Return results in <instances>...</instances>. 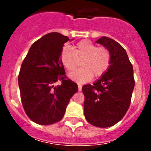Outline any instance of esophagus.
<instances>
[{"instance_id": "esophagus-1", "label": "esophagus", "mask_w": 151, "mask_h": 151, "mask_svg": "<svg viewBox=\"0 0 151 151\" xmlns=\"http://www.w3.org/2000/svg\"><path fill=\"white\" fill-rule=\"evenodd\" d=\"M82 91V85L80 84H78V91Z\"/></svg>"}]
</instances>
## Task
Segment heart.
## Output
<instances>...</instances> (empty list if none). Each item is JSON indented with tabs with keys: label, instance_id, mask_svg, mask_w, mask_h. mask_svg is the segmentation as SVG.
Listing matches in <instances>:
<instances>
[{
	"label": "heart",
	"instance_id": "1",
	"mask_svg": "<svg viewBox=\"0 0 151 151\" xmlns=\"http://www.w3.org/2000/svg\"><path fill=\"white\" fill-rule=\"evenodd\" d=\"M60 59L66 70L71 71L78 66L80 61L82 68L69 74V77L78 83H86L92 79L102 77L108 71L112 63V53L105 47H99L89 40H82L71 50L64 47Z\"/></svg>",
	"mask_w": 151,
	"mask_h": 151
}]
</instances>
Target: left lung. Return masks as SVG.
<instances>
[{
	"label": "left lung",
	"mask_w": 151,
	"mask_h": 151,
	"mask_svg": "<svg viewBox=\"0 0 151 151\" xmlns=\"http://www.w3.org/2000/svg\"><path fill=\"white\" fill-rule=\"evenodd\" d=\"M96 42L110 50L112 63L100 80L83 86L84 115L93 126L110 127L122 119L130 106L135 84L134 70L126 50L118 42L105 36Z\"/></svg>",
	"instance_id": "1"
}]
</instances>
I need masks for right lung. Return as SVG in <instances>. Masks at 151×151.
<instances>
[{
	"mask_svg": "<svg viewBox=\"0 0 151 151\" xmlns=\"http://www.w3.org/2000/svg\"><path fill=\"white\" fill-rule=\"evenodd\" d=\"M69 40L60 33H50L35 42L24 58L18 76L24 110L31 121L50 125L63 118L70 99L78 86L65 75L60 55ZM60 81V86L54 84Z\"/></svg>",
	"mask_w": 151,
	"mask_h": 151,
	"instance_id": "add662e5",
	"label": "right lung"
}]
</instances>
